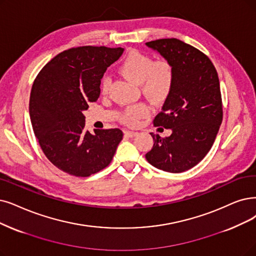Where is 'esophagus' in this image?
I'll use <instances>...</instances> for the list:
<instances>
[{
  "label": "esophagus",
  "instance_id": "esophagus-1",
  "mask_svg": "<svg viewBox=\"0 0 256 256\" xmlns=\"http://www.w3.org/2000/svg\"><path fill=\"white\" fill-rule=\"evenodd\" d=\"M124 134H125V136H129V138H134V136H136L138 134V132L131 131V130H125Z\"/></svg>",
  "mask_w": 256,
  "mask_h": 256
}]
</instances>
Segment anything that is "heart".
<instances>
[{"label": "heart", "mask_w": 256, "mask_h": 256, "mask_svg": "<svg viewBox=\"0 0 256 256\" xmlns=\"http://www.w3.org/2000/svg\"><path fill=\"white\" fill-rule=\"evenodd\" d=\"M120 72L134 83L140 85L142 94L153 100H165L171 92L176 80V71L167 60H153L152 58L132 51L120 63ZM110 78L104 76L100 82V90L106 94ZM148 111L145 105H138L126 111L124 120L136 124Z\"/></svg>", "instance_id": "b5f03b06"}]
</instances>
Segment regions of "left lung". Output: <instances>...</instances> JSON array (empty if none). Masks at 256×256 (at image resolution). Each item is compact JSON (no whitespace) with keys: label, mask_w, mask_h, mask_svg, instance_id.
<instances>
[{"label":"left lung","mask_w":256,"mask_h":256,"mask_svg":"<svg viewBox=\"0 0 256 256\" xmlns=\"http://www.w3.org/2000/svg\"><path fill=\"white\" fill-rule=\"evenodd\" d=\"M146 46L172 64L176 80L153 120L156 126L170 129L171 134L162 138L151 132L154 142L145 156L160 170L184 172L207 156L222 124L218 76L206 54L180 40L160 38Z\"/></svg>","instance_id":"left-lung-1"}]
</instances>
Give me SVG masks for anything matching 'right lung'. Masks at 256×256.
<instances>
[{"instance_id":"right-lung-1","label":"right lung","mask_w":256,"mask_h":256,"mask_svg":"<svg viewBox=\"0 0 256 256\" xmlns=\"http://www.w3.org/2000/svg\"><path fill=\"white\" fill-rule=\"evenodd\" d=\"M124 48L83 46L58 54L34 82L29 114L44 154L68 174L86 178L107 167L122 140V130L85 129L88 104L100 94V80Z\"/></svg>"}]
</instances>
